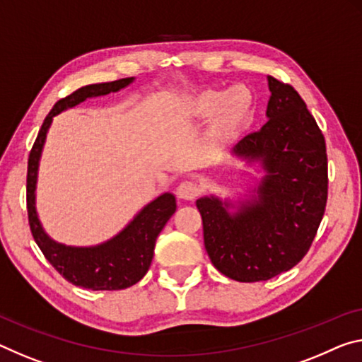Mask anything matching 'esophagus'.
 Masks as SVG:
<instances>
[{
  "instance_id": "esophagus-1",
  "label": "esophagus",
  "mask_w": 362,
  "mask_h": 362,
  "mask_svg": "<svg viewBox=\"0 0 362 362\" xmlns=\"http://www.w3.org/2000/svg\"><path fill=\"white\" fill-rule=\"evenodd\" d=\"M199 194V185L193 180H183L177 187V197L182 199H188V202H193Z\"/></svg>"
}]
</instances>
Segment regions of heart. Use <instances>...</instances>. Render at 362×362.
Listing matches in <instances>:
<instances>
[{
	"label": "heart",
	"instance_id": "b5f03b06",
	"mask_svg": "<svg viewBox=\"0 0 362 362\" xmlns=\"http://www.w3.org/2000/svg\"><path fill=\"white\" fill-rule=\"evenodd\" d=\"M250 107V96L235 87L226 93L217 90L202 91L192 101V112L197 117H211L216 114L214 136H222L242 124Z\"/></svg>",
	"mask_w": 362,
	"mask_h": 362
}]
</instances>
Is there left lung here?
<instances>
[{
  "label": "left lung",
  "mask_w": 362,
  "mask_h": 362,
  "mask_svg": "<svg viewBox=\"0 0 362 362\" xmlns=\"http://www.w3.org/2000/svg\"><path fill=\"white\" fill-rule=\"evenodd\" d=\"M269 120L246 135L235 154L259 159L266 177L257 199L228 214V204L199 198L204 246L214 267L237 282H261L295 267L322 221L329 175L325 139L290 83L269 76Z\"/></svg>",
  "instance_id": "1"
}]
</instances>
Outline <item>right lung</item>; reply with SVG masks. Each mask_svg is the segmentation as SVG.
I'll list each match as a JSON object with an SVG mask.
<instances>
[{"label":"right lung","mask_w":362,"mask_h":362,"mask_svg":"<svg viewBox=\"0 0 362 362\" xmlns=\"http://www.w3.org/2000/svg\"><path fill=\"white\" fill-rule=\"evenodd\" d=\"M132 77L119 78L114 82L87 85L61 98L51 109L43 120L37 140L33 143L30 154H28L27 165V214L33 240L42 250L43 256L67 282L76 286L88 290H124L135 285L145 277L151 266L154 245L158 235L163 230L165 222L175 212L174 194L164 193L163 197L154 199L146 208H143L139 216L132 221L127 227L109 242L91 246V248H74L56 243L43 232L35 211V183L38 160L51 120L78 103L91 96L107 95L127 87Z\"/></svg>","instance_id":"right-lung-1"}]
</instances>
